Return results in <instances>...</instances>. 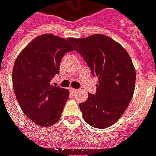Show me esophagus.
Returning a JSON list of instances; mask_svg holds the SVG:
<instances>
[{
    "mask_svg": "<svg viewBox=\"0 0 156 156\" xmlns=\"http://www.w3.org/2000/svg\"><path fill=\"white\" fill-rule=\"evenodd\" d=\"M69 90H70V91H71L72 93H73V94H74V93H77V92H78V89H76V88H69Z\"/></svg>",
    "mask_w": 156,
    "mask_h": 156,
    "instance_id": "34e87169",
    "label": "esophagus"
}]
</instances>
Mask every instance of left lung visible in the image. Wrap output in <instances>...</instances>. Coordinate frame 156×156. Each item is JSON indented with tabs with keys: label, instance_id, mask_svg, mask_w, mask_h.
<instances>
[{
	"label": "left lung",
	"instance_id": "8db88e82",
	"mask_svg": "<svg viewBox=\"0 0 156 156\" xmlns=\"http://www.w3.org/2000/svg\"><path fill=\"white\" fill-rule=\"evenodd\" d=\"M83 58L93 76L98 78L95 94L79 105L83 117L98 129L111 126L123 115L133 98L135 69L129 55L119 43L102 34L69 38Z\"/></svg>",
	"mask_w": 156,
	"mask_h": 156
}]
</instances>
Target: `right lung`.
Returning <instances> with one entry per match:
<instances>
[{
    "mask_svg": "<svg viewBox=\"0 0 156 156\" xmlns=\"http://www.w3.org/2000/svg\"><path fill=\"white\" fill-rule=\"evenodd\" d=\"M73 51L68 40L51 34L37 37L16 59L12 83L22 111L39 126L48 127L59 120L69 91L50 85L59 73L65 53Z\"/></svg>",
    "mask_w": 156,
    "mask_h": 156,
    "instance_id": "obj_1",
    "label": "right lung"
}]
</instances>
